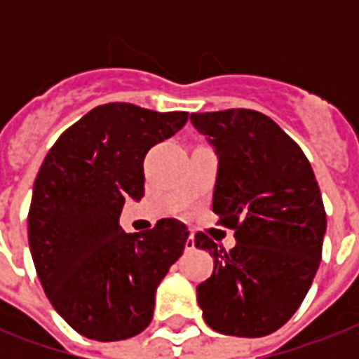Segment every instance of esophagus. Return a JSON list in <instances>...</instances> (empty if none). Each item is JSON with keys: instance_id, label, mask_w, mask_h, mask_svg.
Here are the masks:
<instances>
[{"instance_id": "1", "label": "esophagus", "mask_w": 359, "mask_h": 359, "mask_svg": "<svg viewBox=\"0 0 359 359\" xmlns=\"http://www.w3.org/2000/svg\"><path fill=\"white\" fill-rule=\"evenodd\" d=\"M184 248H186V251L196 250V238H194V233H190V235H188V238H186V242H184Z\"/></svg>"}]
</instances>
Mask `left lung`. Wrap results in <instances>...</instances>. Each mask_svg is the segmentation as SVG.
<instances>
[{"instance_id": "left-lung-1", "label": "left lung", "mask_w": 359, "mask_h": 359, "mask_svg": "<svg viewBox=\"0 0 359 359\" xmlns=\"http://www.w3.org/2000/svg\"><path fill=\"white\" fill-rule=\"evenodd\" d=\"M218 156L212 210L235 229L227 253L205 233L196 248L214 257L197 285L203 318L236 337L279 330L306 298L323 257L326 212L311 163L273 123L253 109L191 114Z\"/></svg>"}]
</instances>
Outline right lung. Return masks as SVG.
Returning <instances> with one entry per match:
<instances>
[{
    "label": "right lung",
    "mask_w": 359,
    "mask_h": 359,
    "mask_svg": "<svg viewBox=\"0 0 359 359\" xmlns=\"http://www.w3.org/2000/svg\"><path fill=\"white\" fill-rule=\"evenodd\" d=\"M186 121V111L97 106L59 135L39 169L27 216L31 257L53 309L87 339L143 332L158 285L184 251L190 233L179 219L124 233L119 216L126 199L145 194L147 152Z\"/></svg>",
    "instance_id": "right-lung-1"
}]
</instances>
